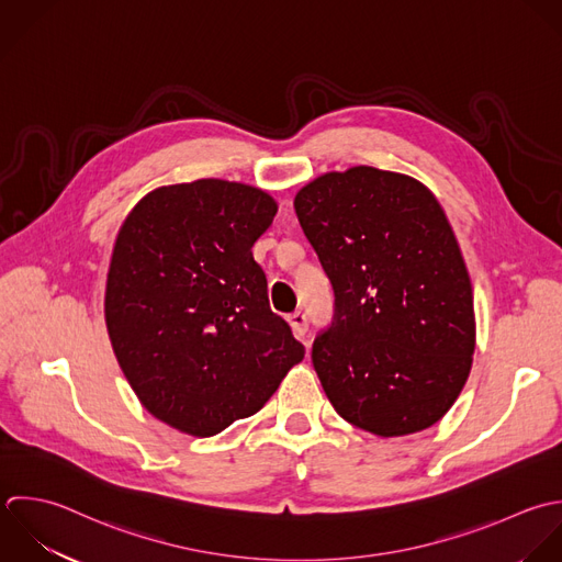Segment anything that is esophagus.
Masks as SVG:
<instances>
[{
    "label": "esophagus",
    "mask_w": 562,
    "mask_h": 562,
    "mask_svg": "<svg viewBox=\"0 0 562 562\" xmlns=\"http://www.w3.org/2000/svg\"><path fill=\"white\" fill-rule=\"evenodd\" d=\"M289 324H291V330L297 335V337H304L306 335V330H308V319H306V315L304 313H293V315H289Z\"/></svg>",
    "instance_id": "1"
}]
</instances>
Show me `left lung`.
Returning <instances> with one entry per match:
<instances>
[{
	"instance_id": "left-lung-1",
	"label": "left lung",
	"mask_w": 562,
	"mask_h": 562,
	"mask_svg": "<svg viewBox=\"0 0 562 562\" xmlns=\"http://www.w3.org/2000/svg\"><path fill=\"white\" fill-rule=\"evenodd\" d=\"M293 205L335 291L313 344L328 401L381 438L429 429L475 352L473 286L442 205L418 179L372 166L319 175Z\"/></svg>"
}]
</instances>
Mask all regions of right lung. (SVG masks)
Here are the masks:
<instances>
[{
  "mask_svg": "<svg viewBox=\"0 0 562 562\" xmlns=\"http://www.w3.org/2000/svg\"><path fill=\"white\" fill-rule=\"evenodd\" d=\"M276 212L260 188L196 179L148 192L117 232L111 348L146 412L181 434L210 438L254 416L304 359L251 254Z\"/></svg>",
  "mask_w": 562,
  "mask_h": 562,
  "instance_id": "right-lung-1",
  "label": "right lung"
}]
</instances>
